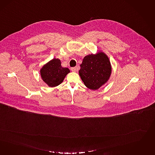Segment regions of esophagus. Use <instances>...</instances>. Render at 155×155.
<instances>
[{"label":"esophagus","mask_w":155,"mask_h":155,"mask_svg":"<svg viewBox=\"0 0 155 155\" xmlns=\"http://www.w3.org/2000/svg\"><path fill=\"white\" fill-rule=\"evenodd\" d=\"M71 70L72 71H76L77 70V67H73V68H71Z\"/></svg>","instance_id":"obj_1"}]
</instances>
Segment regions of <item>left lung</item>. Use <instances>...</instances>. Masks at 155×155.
Wrapping results in <instances>:
<instances>
[{"instance_id":"obj_1","label":"left lung","mask_w":155,"mask_h":155,"mask_svg":"<svg viewBox=\"0 0 155 155\" xmlns=\"http://www.w3.org/2000/svg\"><path fill=\"white\" fill-rule=\"evenodd\" d=\"M80 67L81 80L91 90H97L107 82L112 71L109 59L102 52L85 57Z\"/></svg>"}]
</instances>
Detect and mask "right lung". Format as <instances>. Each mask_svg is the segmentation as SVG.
<instances>
[{"label":"right lung","instance_id":"obj_1","mask_svg":"<svg viewBox=\"0 0 155 155\" xmlns=\"http://www.w3.org/2000/svg\"><path fill=\"white\" fill-rule=\"evenodd\" d=\"M59 59L54 58L44 65L41 70L43 81L50 87H55L61 84L64 77L70 72V70L61 66Z\"/></svg>","mask_w":155,"mask_h":155}]
</instances>
